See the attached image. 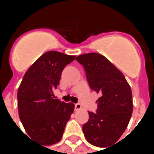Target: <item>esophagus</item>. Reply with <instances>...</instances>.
I'll return each instance as SVG.
<instances>
[{
  "label": "esophagus",
  "instance_id": "esophagus-1",
  "mask_svg": "<svg viewBox=\"0 0 154 154\" xmlns=\"http://www.w3.org/2000/svg\"><path fill=\"white\" fill-rule=\"evenodd\" d=\"M82 110V105L80 103L75 104V110Z\"/></svg>",
  "mask_w": 154,
  "mask_h": 154
}]
</instances>
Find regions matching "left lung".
Segmentation results:
<instances>
[{"label":"left lung","instance_id":"left-lung-1","mask_svg":"<svg viewBox=\"0 0 154 154\" xmlns=\"http://www.w3.org/2000/svg\"><path fill=\"white\" fill-rule=\"evenodd\" d=\"M76 60L82 65L91 89L100 96L96 113L88 112L89 119L82 125L85 138L94 146L111 147L125 132L132 116L131 88L122 72L103 55L85 54Z\"/></svg>","mask_w":154,"mask_h":154}]
</instances>
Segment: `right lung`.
Instances as JSON below:
<instances>
[{"label": "right lung", "instance_id": "add662e5", "mask_svg": "<svg viewBox=\"0 0 154 154\" xmlns=\"http://www.w3.org/2000/svg\"><path fill=\"white\" fill-rule=\"evenodd\" d=\"M76 56L48 51L23 77L17 93L19 116L25 131L42 145L59 142L73 113L74 105L54 99L62 72Z\"/></svg>", "mask_w": 154, "mask_h": 154}]
</instances>
